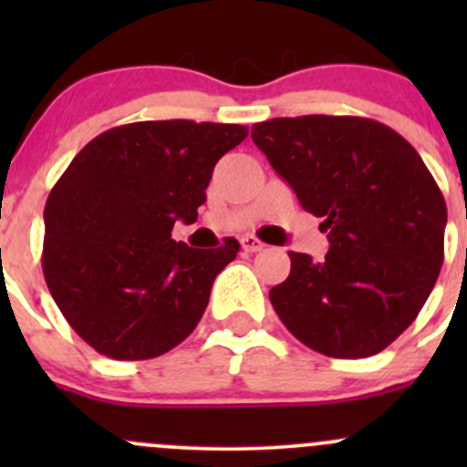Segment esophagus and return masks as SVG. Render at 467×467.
Masks as SVG:
<instances>
[{
	"label": "esophagus",
	"mask_w": 467,
	"mask_h": 467,
	"mask_svg": "<svg viewBox=\"0 0 467 467\" xmlns=\"http://www.w3.org/2000/svg\"><path fill=\"white\" fill-rule=\"evenodd\" d=\"M242 248L246 253H257L264 248V242H260L257 237H253V234H246V237H242Z\"/></svg>",
	"instance_id": "esophagus-1"
}]
</instances>
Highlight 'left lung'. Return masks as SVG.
I'll return each mask as SVG.
<instances>
[{
	"mask_svg": "<svg viewBox=\"0 0 467 467\" xmlns=\"http://www.w3.org/2000/svg\"><path fill=\"white\" fill-rule=\"evenodd\" d=\"M251 138L329 242L323 262L289 253L273 309L321 355H378L416 321L441 273L447 207L434 176L402 135L366 117H277Z\"/></svg>",
	"mask_w": 467,
	"mask_h": 467,
	"instance_id": "1",
	"label": "left lung"
}]
</instances>
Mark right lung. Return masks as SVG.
<instances>
[{
	"instance_id": "1",
	"label": "right lung",
	"mask_w": 467,
	"mask_h": 467,
	"mask_svg": "<svg viewBox=\"0 0 467 467\" xmlns=\"http://www.w3.org/2000/svg\"><path fill=\"white\" fill-rule=\"evenodd\" d=\"M246 135L239 124L135 121L78 150L47 199L42 271L88 346L140 361L194 332L239 242L199 251L171 230L194 223L214 164Z\"/></svg>"
}]
</instances>
